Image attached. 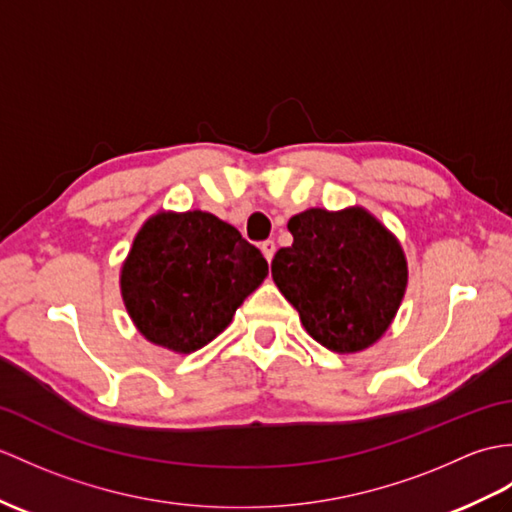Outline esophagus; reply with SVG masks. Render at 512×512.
Instances as JSON below:
<instances>
[{
  "mask_svg": "<svg viewBox=\"0 0 512 512\" xmlns=\"http://www.w3.org/2000/svg\"><path fill=\"white\" fill-rule=\"evenodd\" d=\"M275 251H277V248H275V242H272V240L261 242V253H264V257L268 259V264L272 261V257H275Z\"/></svg>",
  "mask_w": 512,
  "mask_h": 512,
  "instance_id": "obj_1",
  "label": "esophagus"
}]
</instances>
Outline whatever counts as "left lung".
I'll return each instance as SVG.
<instances>
[{"instance_id":"1","label":"left lung","mask_w":512,"mask_h":512,"mask_svg":"<svg viewBox=\"0 0 512 512\" xmlns=\"http://www.w3.org/2000/svg\"><path fill=\"white\" fill-rule=\"evenodd\" d=\"M292 246L272 259V279L316 342L358 353L384 336L408 285L401 244L362 207L292 216Z\"/></svg>"}]
</instances>
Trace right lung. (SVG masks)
Returning a JSON list of instances; mask_svg holds the SVG:
<instances>
[{"label": "right lung", "instance_id": "1", "mask_svg": "<svg viewBox=\"0 0 512 512\" xmlns=\"http://www.w3.org/2000/svg\"><path fill=\"white\" fill-rule=\"evenodd\" d=\"M268 275V261L231 224L205 211L157 213L122 266V296L146 340L192 353L222 334Z\"/></svg>", "mask_w": 512, "mask_h": 512}]
</instances>
